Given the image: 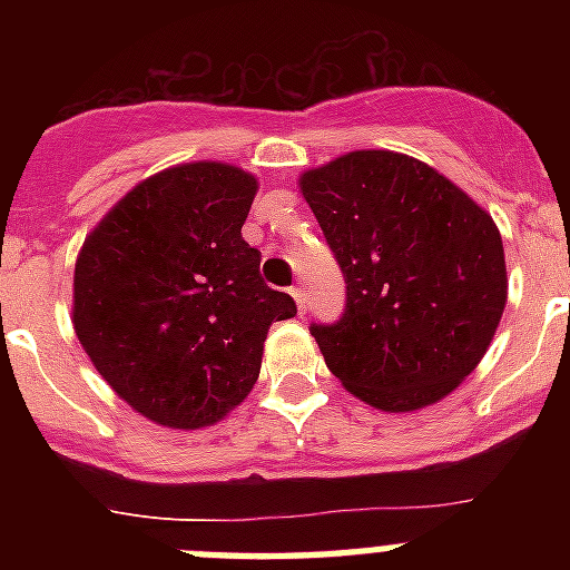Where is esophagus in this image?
<instances>
[{"label":"esophagus","instance_id":"obj_1","mask_svg":"<svg viewBox=\"0 0 570 570\" xmlns=\"http://www.w3.org/2000/svg\"><path fill=\"white\" fill-rule=\"evenodd\" d=\"M291 296H294L296 308H299V311L308 305V294H305V288H302V285H294V288H291Z\"/></svg>","mask_w":570,"mask_h":570}]
</instances>
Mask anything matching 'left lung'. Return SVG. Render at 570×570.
I'll use <instances>...</instances> for the list:
<instances>
[{
    "mask_svg": "<svg viewBox=\"0 0 570 570\" xmlns=\"http://www.w3.org/2000/svg\"><path fill=\"white\" fill-rule=\"evenodd\" d=\"M347 285L314 325L331 374L365 405H436L480 365L508 302L497 223L460 185L396 150H351L299 174Z\"/></svg>",
    "mask_w": 570,
    "mask_h": 570,
    "instance_id": "1",
    "label": "left lung"
}]
</instances>
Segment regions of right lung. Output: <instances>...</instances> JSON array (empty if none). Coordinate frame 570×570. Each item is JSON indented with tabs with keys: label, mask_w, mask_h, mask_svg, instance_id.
I'll return each instance as SVG.
<instances>
[{
	"label": "right lung",
	"mask_w": 570,
	"mask_h": 570,
	"mask_svg": "<svg viewBox=\"0 0 570 570\" xmlns=\"http://www.w3.org/2000/svg\"><path fill=\"white\" fill-rule=\"evenodd\" d=\"M256 190V176L236 165H174L134 185L79 248V345L116 396L156 425L225 420L259 380L271 325L296 314L242 239Z\"/></svg>",
	"instance_id": "obj_1"
}]
</instances>
